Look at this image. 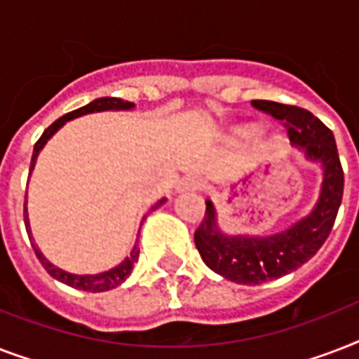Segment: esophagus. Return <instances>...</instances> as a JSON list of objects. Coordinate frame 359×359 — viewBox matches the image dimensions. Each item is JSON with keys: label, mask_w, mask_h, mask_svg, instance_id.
<instances>
[{"label": "esophagus", "mask_w": 359, "mask_h": 359, "mask_svg": "<svg viewBox=\"0 0 359 359\" xmlns=\"http://www.w3.org/2000/svg\"><path fill=\"white\" fill-rule=\"evenodd\" d=\"M201 188V180L197 179V177H184V179L180 180L179 186H177V191H194L199 190Z\"/></svg>", "instance_id": "esophagus-1"}]
</instances>
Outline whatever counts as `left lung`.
Instances as JSON below:
<instances>
[{"label": "left lung", "instance_id": "1", "mask_svg": "<svg viewBox=\"0 0 359 359\" xmlns=\"http://www.w3.org/2000/svg\"><path fill=\"white\" fill-rule=\"evenodd\" d=\"M257 109L283 121L290 145L309 162L320 163L323 182L315 207L285 231L268 236L227 235L219 229L218 212L207 199L205 219L196 231V248L210 270L238 285H259L294 272L326 242L343 199V168L332 130L311 111L298 106L255 100Z\"/></svg>", "mask_w": 359, "mask_h": 359}]
</instances>
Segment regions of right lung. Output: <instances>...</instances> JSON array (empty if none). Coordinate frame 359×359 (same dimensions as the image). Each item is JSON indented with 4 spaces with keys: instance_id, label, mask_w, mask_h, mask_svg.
Instances as JSON below:
<instances>
[{
    "instance_id": "add662e5",
    "label": "right lung",
    "mask_w": 359,
    "mask_h": 359,
    "mask_svg": "<svg viewBox=\"0 0 359 359\" xmlns=\"http://www.w3.org/2000/svg\"><path fill=\"white\" fill-rule=\"evenodd\" d=\"M135 104L128 102V100H123V98H115V97H102L97 98V100H93L83 108H78L74 111H70V114L63 115V117H59L57 121L53 124H50L46 130H44V134L41 135V140L35 143V149H33V156H31V168H29V175L31 171L35 169L36 163V156L41 154V151L44 149V145L48 143V140L52 137L59 128H63V124H67L69 121L76 119V117H81V115L87 114H98V111H128V109H134ZM168 201L165 197L160 199V201L151 207V210H156L158 207H162L163 203ZM24 222H25V231H27V236L31 240V245H33V250H35L36 259L41 261V264L44 266L50 276L53 279H57L61 283L69 285V287H74V289L80 290H87V292H104V290H111L115 287H119L123 283L124 279L128 278L130 273H132V268H134V262L137 261V257H140V248H137V240H135L134 250L130 251V255L124 259L121 264L117 266L109 268L106 272L100 273H83V276H78V273H70L63 268H57L55 264L48 261L46 257L42 255V251L39 250L33 242V233H31V225H29V214H27V194H25V203H24Z\"/></svg>"
}]
</instances>
